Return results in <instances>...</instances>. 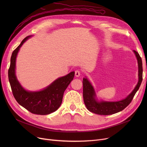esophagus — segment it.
<instances>
[{
    "label": "esophagus",
    "instance_id": "1",
    "mask_svg": "<svg viewBox=\"0 0 147 147\" xmlns=\"http://www.w3.org/2000/svg\"><path fill=\"white\" fill-rule=\"evenodd\" d=\"M74 73H75V76L76 77H79V76H80L81 72L79 70H76Z\"/></svg>",
    "mask_w": 147,
    "mask_h": 147
}]
</instances>
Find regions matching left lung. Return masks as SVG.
Masks as SVG:
<instances>
[{
    "mask_svg": "<svg viewBox=\"0 0 147 147\" xmlns=\"http://www.w3.org/2000/svg\"><path fill=\"white\" fill-rule=\"evenodd\" d=\"M137 58L139 68V81L134 90L125 99L117 102H98L95 99V93L92 84L86 78L83 79V96L84 104L87 109L95 114L99 115H110L117 113L124 110L132 101L140 88L142 81V59L136 51H134Z\"/></svg>",
    "mask_w": 147,
    "mask_h": 147,
    "instance_id": "obj_1",
    "label": "left lung"
}]
</instances>
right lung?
<instances>
[{"label":"right lung","mask_w":147,"mask_h":147,"mask_svg":"<svg viewBox=\"0 0 147 147\" xmlns=\"http://www.w3.org/2000/svg\"><path fill=\"white\" fill-rule=\"evenodd\" d=\"M22 40L11 55V64L8 69V78L13 95L18 103L30 113L38 115H47L58 110L63 101L65 90L73 80L74 72L54 81L46 89L38 92H28L24 89L15 76V61L21 46L28 37Z\"/></svg>","instance_id":"right-lung-1"}]
</instances>
